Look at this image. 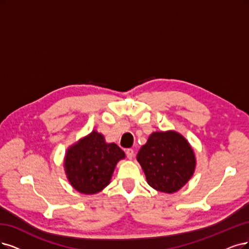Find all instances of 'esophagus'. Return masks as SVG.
Instances as JSON below:
<instances>
[{
    "label": "esophagus",
    "mask_w": 249,
    "mask_h": 249,
    "mask_svg": "<svg viewBox=\"0 0 249 249\" xmlns=\"http://www.w3.org/2000/svg\"><path fill=\"white\" fill-rule=\"evenodd\" d=\"M126 156H127L128 159L132 160V159L134 158V151H133L132 149H128V150L126 151Z\"/></svg>",
    "instance_id": "obj_1"
}]
</instances>
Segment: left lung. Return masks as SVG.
Returning <instances> with one entry per match:
<instances>
[{"label":"left lung","instance_id":"1","mask_svg":"<svg viewBox=\"0 0 249 249\" xmlns=\"http://www.w3.org/2000/svg\"><path fill=\"white\" fill-rule=\"evenodd\" d=\"M136 160L153 189L166 194L180 190L194 176L196 155L186 137L174 130L155 131Z\"/></svg>","mask_w":249,"mask_h":249}]
</instances>
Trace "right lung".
Here are the masks:
<instances>
[{
	"label": "right lung",
	"instance_id": "right-lung-1",
	"mask_svg": "<svg viewBox=\"0 0 249 249\" xmlns=\"http://www.w3.org/2000/svg\"><path fill=\"white\" fill-rule=\"evenodd\" d=\"M125 153L115 142L92 130L70 145L64 155L63 168L71 186L81 194L93 195L107 187L116 165Z\"/></svg>",
	"mask_w": 249,
	"mask_h": 249
}]
</instances>
